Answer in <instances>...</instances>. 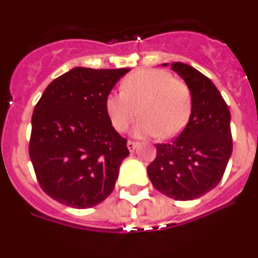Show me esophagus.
Listing matches in <instances>:
<instances>
[{
    "instance_id": "obj_1",
    "label": "esophagus",
    "mask_w": 258,
    "mask_h": 258,
    "mask_svg": "<svg viewBox=\"0 0 258 258\" xmlns=\"http://www.w3.org/2000/svg\"><path fill=\"white\" fill-rule=\"evenodd\" d=\"M138 145H140V143L137 142V141H132V140L127 141V149H129V151H134Z\"/></svg>"
}]
</instances>
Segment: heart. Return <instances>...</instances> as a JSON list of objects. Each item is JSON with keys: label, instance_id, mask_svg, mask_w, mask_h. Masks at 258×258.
<instances>
[{"label": "heart", "instance_id": "obj_1", "mask_svg": "<svg viewBox=\"0 0 258 258\" xmlns=\"http://www.w3.org/2000/svg\"><path fill=\"white\" fill-rule=\"evenodd\" d=\"M106 111L117 132H125L137 116L138 136H178L190 120L192 94L183 80L164 70H141L125 77L121 93L106 98Z\"/></svg>", "mask_w": 258, "mask_h": 258}]
</instances>
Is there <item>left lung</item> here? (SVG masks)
<instances>
[{
	"mask_svg": "<svg viewBox=\"0 0 258 258\" xmlns=\"http://www.w3.org/2000/svg\"><path fill=\"white\" fill-rule=\"evenodd\" d=\"M192 94L187 125L172 142L156 145L147 166L154 187L174 200H194L220 183L232 152L230 111L211 80L191 66L172 63Z\"/></svg>",
	"mask_w": 258,
	"mask_h": 258,
	"instance_id": "8db88e82",
	"label": "left lung"
}]
</instances>
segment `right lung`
Instances as JSON below:
<instances>
[{
	"instance_id": "right-lung-1",
	"label": "right lung",
	"mask_w": 258,
	"mask_h": 258,
	"mask_svg": "<svg viewBox=\"0 0 258 258\" xmlns=\"http://www.w3.org/2000/svg\"><path fill=\"white\" fill-rule=\"evenodd\" d=\"M126 72L76 67L50 83L36 104L29 157L38 184L56 202L92 208L115 188L129 150L111 124L106 98Z\"/></svg>"
}]
</instances>
